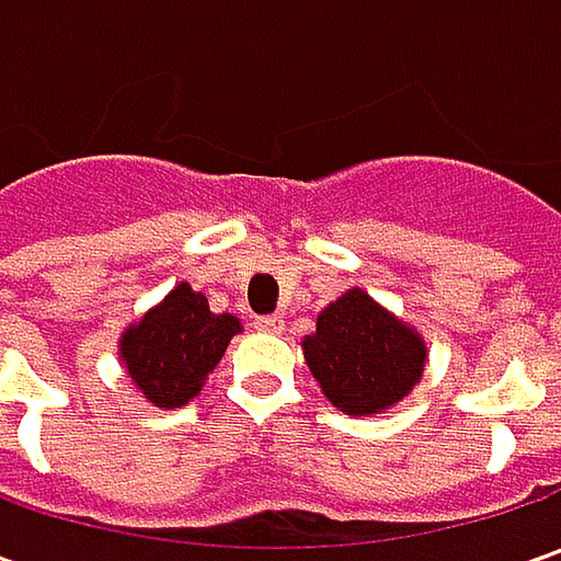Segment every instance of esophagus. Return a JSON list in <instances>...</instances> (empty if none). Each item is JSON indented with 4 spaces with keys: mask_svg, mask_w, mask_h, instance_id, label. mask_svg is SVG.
I'll use <instances>...</instances> for the list:
<instances>
[{
    "mask_svg": "<svg viewBox=\"0 0 561 561\" xmlns=\"http://www.w3.org/2000/svg\"><path fill=\"white\" fill-rule=\"evenodd\" d=\"M252 324H255V331H262V334H284V321H280V314H259Z\"/></svg>",
    "mask_w": 561,
    "mask_h": 561,
    "instance_id": "esophagus-1",
    "label": "esophagus"
}]
</instances>
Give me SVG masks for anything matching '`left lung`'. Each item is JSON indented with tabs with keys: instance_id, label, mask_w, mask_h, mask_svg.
<instances>
[{
	"instance_id": "1",
	"label": "left lung",
	"mask_w": 561,
	"mask_h": 561,
	"mask_svg": "<svg viewBox=\"0 0 561 561\" xmlns=\"http://www.w3.org/2000/svg\"><path fill=\"white\" fill-rule=\"evenodd\" d=\"M324 397L350 415H375L402 399L424 368V343L368 293L350 290L318 314L302 343Z\"/></svg>"
}]
</instances>
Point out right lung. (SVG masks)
<instances>
[{
	"instance_id": "obj_1",
	"label": "right lung",
	"mask_w": 561,
	"mask_h": 561,
	"mask_svg": "<svg viewBox=\"0 0 561 561\" xmlns=\"http://www.w3.org/2000/svg\"><path fill=\"white\" fill-rule=\"evenodd\" d=\"M237 331L233 314H211L203 293L181 284L121 336V358L149 402L178 409L199 393Z\"/></svg>"
}]
</instances>
